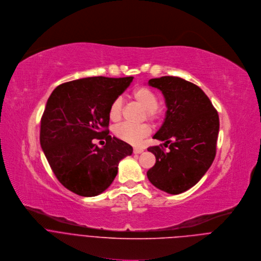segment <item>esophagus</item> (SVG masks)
I'll use <instances>...</instances> for the list:
<instances>
[{"label":"esophagus","mask_w":261,"mask_h":261,"mask_svg":"<svg viewBox=\"0 0 261 261\" xmlns=\"http://www.w3.org/2000/svg\"><path fill=\"white\" fill-rule=\"evenodd\" d=\"M144 150L142 149V148H134V153L135 154H140V153H142Z\"/></svg>","instance_id":"1"}]
</instances>
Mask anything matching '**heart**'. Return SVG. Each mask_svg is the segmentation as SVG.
<instances>
[{"label": "heart", "mask_w": 261, "mask_h": 261, "mask_svg": "<svg viewBox=\"0 0 261 261\" xmlns=\"http://www.w3.org/2000/svg\"><path fill=\"white\" fill-rule=\"evenodd\" d=\"M132 97L139 106L144 108V118L152 122L159 121L163 115L161 107L158 105L159 97L156 93L147 86L136 87L132 91ZM123 111V100L121 97H116L109 107V118L113 122L120 120ZM114 136L127 144L139 145L143 139L148 137L151 128L147 123L134 125L129 123H121L114 130Z\"/></svg>", "instance_id": "heart-1"}]
</instances>
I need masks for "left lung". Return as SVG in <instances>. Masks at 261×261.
I'll return each instance as SVG.
<instances>
[{
  "label": "left lung",
  "instance_id": "8db88e82",
  "mask_svg": "<svg viewBox=\"0 0 261 261\" xmlns=\"http://www.w3.org/2000/svg\"><path fill=\"white\" fill-rule=\"evenodd\" d=\"M148 83L162 90L168 110L164 124L153 137L165 143L148 148L156 163L147 177L159 189L179 194L194 186L215 159L218 112L197 85L182 78L164 76Z\"/></svg>",
  "mask_w": 261,
  "mask_h": 261
}]
</instances>
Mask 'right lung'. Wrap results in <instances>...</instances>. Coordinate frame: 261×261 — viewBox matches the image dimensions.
Instances as JSON below:
<instances>
[{
  "instance_id": "add662e5",
  "label": "right lung",
  "mask_w": 261,
  "mask_h": 261,
  "mask_svg": "<svg viewBox=\"0 0 261 261\" xmlns=\"http://www.w3.org/2000/svg\"><path fill=\"white\" fill-rule=\"evenodd\" d=\"M134 77H89L59 85L41 118L40 143L58 180L81 196L106 190L133 147L109 136V107ZM93 138H103L102 148Z\"/></svg>"
}]
</instances>
